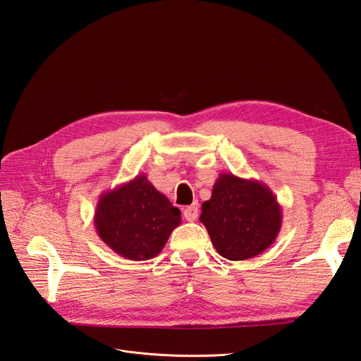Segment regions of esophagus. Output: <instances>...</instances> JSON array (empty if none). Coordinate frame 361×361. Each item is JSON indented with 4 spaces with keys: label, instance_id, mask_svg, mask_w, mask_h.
<instances>
[{
    "label": "esophagus",
    "instance_id": "obj_1",
    "mask_svg": "<svg viewBox=\"0 0 361 361\" xmlns=\"http://www.w3.org/2000/svg\"><path fill=\"white\" fill-rule=\"evenodd\" d=\"M197 214H200V205L197 204H192L189 207H185L183 210V216L185 220H188V222H193V220H196Z\"/></svg>",
    "mask_w": 361,
    "mask_h": 361
}]
</instances>
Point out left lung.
<instances>
[{"label":"left lung","instance_id":"left-lung-1","mask_svg":"<svg viewBox=\"0 0 361 361\" xmlns=\"http://www.w3.org/2000/svg\"><path fill=\"white\" fill-rule=\"evenodd\" d=\"M200 222L214 249L229 261H244L269 249L282 228V207L262 181L220 173Z\"/></svg>","mask_w":361,"mask_h":361}]
</instances>
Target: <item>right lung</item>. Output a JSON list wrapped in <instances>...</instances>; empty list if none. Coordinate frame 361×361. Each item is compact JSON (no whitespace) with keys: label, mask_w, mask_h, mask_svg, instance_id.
Masks as SVG:
<instances>
[{"label":"right lung","mask_w":361,"mask_h":361,"mask_svg":"<svg viewBox=\"0 0 361 361\" xmlns=\"http://www.w3.org/2000/svg\"><path fill=\"white\" fill-rule=\"evenodd\" d=\"M180 224L181 212L148 181L145 173L103 192L94 213L100 240L130 261L157 257Z\"/></svg>","instance_id":"obj_1"}]
</instances>
